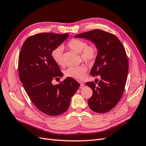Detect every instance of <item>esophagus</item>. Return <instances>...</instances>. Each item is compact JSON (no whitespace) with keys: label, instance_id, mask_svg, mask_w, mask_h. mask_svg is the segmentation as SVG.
<instances>
[{"label":"esophagus","instance_id":"1","mask_svg":"<svg viewBox=\"0 0 146 146\" xmlns=\"http://www.w3.org/2000/svg\"><path fill=\"white\" fill-rule=\"evenodd\" d=\"M79 83H80V88H82L84 86V85H85V83H84L83 82H80Z\"/></svg>","mask_w":146,"mask_h":146}]
</instances>
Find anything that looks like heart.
<instances>
[{
	"mask_svg": "<svg viewBox=\"0 0 146 146\" xmlns=\"http://www.w3.org/2000/svg\"><path fill=\"white\" fill-rule=\"evenodd\" d=\"M68 46L72 50L78 54H80L82 60L87 63L93 62L96 58L97 48L96 46H88L85 41L79 39H72L68 43ZM63 47L60 46L56 47L51 52V57L55 62L58 65L63 64ZM86 71V68L84 66H71L65 70L64 74L66 77L81 80Z\"/></svg>",
	"mask_w": 146,
	"mask_h": 146,
	"instance_id": "b5f03b06",
	"label": "heart"
}]
</instances>
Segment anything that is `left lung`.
Returning a JSON list of instances; mask_svg holds the SVG:
<instances>
[{
    "label": "left lung",
    "mask_w": 146,
    "mask_h": 146,
    "mask_svg": "<svg viewBox=\"0 0 146 146\" xmlns=\"http://www.w3.org/2000/svg\"><path fill=\"white\" fill-rule=\"evenodd\" d=\"M90 40L98 48V55L90 74L100 76L98 86L94 82L86 85L92 90L88 105L92 111L104 113L113 109L120 100L126 84L129 62L119 39L111 33L96 29L75 36Z\"/></svg>",
    "instance_id": "obj_1"
}]
</instances>
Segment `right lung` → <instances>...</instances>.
Returning a JSON list of instances; mask_svg holds the SVG:
<instances>
[{
	"label": "right lung",
	"instance_id": "right-lung-1",
	"mask_svg": "<svg viewBox=\"0 0 146 146\" xmlns=\"http://www.w3.org/2000/svg\"><path fill=\"white\" fill-rule=\"evenodd\" d=\"M69 37V34L41 33L29 37L24 42L18 61L19 78L36 108L48 116H58L69 108L71 98L80 86L67 77L58 85L53 78L62 76L51 52Z\"/></svg>",
	"mask_w": 146,
	"mask_h": 146
}]
</instances>
